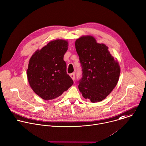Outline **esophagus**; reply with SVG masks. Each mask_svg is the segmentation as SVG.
<instances>
[{"mask_svg": "<svg viewBox=\"0 0 146 146\" xmlns=\"http://www.w3.org/2000/svg\"><path fill=\"white\" fill-rule=\"evenodd\" d=\"M70 77L72 78V79L73 80H75V74H74V73L70 74Z\"/></svg>", "mask_w": 146, "mask_h": 146, "instance_id": "34e87169", "label": "esophagus"}]
</instances>
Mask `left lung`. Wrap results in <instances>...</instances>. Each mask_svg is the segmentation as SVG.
Here are the masks:
<instances>
[{"label":"left lung","mask_w":146,"mask_h":146,"mask_svg":"<svg viewBox=\"0 0 146 146\" xmlns=\"http://www.w3.org/2000/svg\"><path fill=\"white\" fill-rule=\"evenodd\" d=\"M82 68L78 89L85 99L101 102L117 85L120 66L104 44L98 43L92 36H83L75 42Z\"/></svg>","instance_id":"1"}]
</instances>
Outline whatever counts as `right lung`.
<instances>
[{
  "label": "right lung",
  "instance_id": "right-lung-1",
  "mask_svg": "<svg viewBox=\"0 0 146 146\" xmlns=\"http://www.w3.org/2000/svg\"><path fill=\"white\" fill-rule=\"evenodd\" d=\"M68 42L62 39L50 41L31 57L27 69V78L33 91L44 100L60 96L73 84L66 73L64 56Z\"/></svg>",
  "mask_w": 146,
  "mask_h": 146
}]
</instances>
